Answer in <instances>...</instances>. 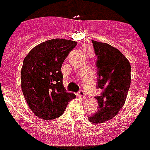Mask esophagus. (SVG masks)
<instances>
[{"instance_id":"esophagus-1","label":"esophagus","mask_w":150,"mask_h":150,"mask_svg":"<svg viewBox=\"0 0 150 150\" xmlns=\"http://www.w3.org/2000/svg\"><path fill=\"white\" fill-rule=\"evenodd\" d=\"M78 93H79V96L80 97H82V98H86V94L84 90H82V89L79 90V92Z\"/></svg>"}]
</instances>
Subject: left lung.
Instances as JSON below:
<instances>
[{
	"instance_id": "1",
	"label": "left lung",
	"mask_w": 150,
	"mask_h": 150,
	"mask_svg": "<svg viewBox=\"0 0 150 150\" xmlns=\"http://www.w3.org/2000/svg\"><path fill=\"white\" fill-rule=\"evenodd\" d=\"M97 68V111L89 117L92 123H103L113 118L125 103L131 84V65L123 54L107 43L92 40Z\"/></svg>"
}]
</instances>
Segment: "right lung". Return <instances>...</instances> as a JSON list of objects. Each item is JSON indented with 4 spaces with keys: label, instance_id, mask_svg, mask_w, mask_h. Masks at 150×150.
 <instances>
[{
    "label": "right lung",
    "instance_id": "right-lung-1",
    "mask_svg": "<svg viewBox=\"0 0 150 150\" xmlns=\"http://www.w3.org/2000/svg\"><path fill=\"white\" fill-rule=\"evenodd\" d=\"M77 42L53 39L30 50L23 61L21 86L32 111L43 120L57 118L75 95L63 85L61 66Z\"/></svg>",
    "mask_w": 150,
    "mask_h": 150
}]
</instances>
